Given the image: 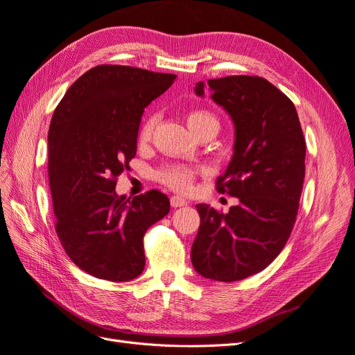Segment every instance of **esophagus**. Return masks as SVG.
<instances>
[{
  "label": "esophagus",
  "instance_id": "esophagus-1",
  "mask_svg": "<svg viewBox=\"0 0 355 355\" xmlns=\"http://www.w3.org/2000/svg\"><path fill=\"white\" fill-rule=\"evenodd\" d=\"M170 202H171V207H184L188 204V201L185 198H182L179 196H173L170 198Z\"/></svg>",
  "mask_w": 355,
  "mask_h": 355
}]
</instances>
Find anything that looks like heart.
Listing matches in <instances>:
<instances>
[{"mask_svg":"<svg viewBox=\"0 0 355 355\" xmlns=\"http://www.w3.org/2000/svg\"><path fill=\"white\" fill-rule=\"evenodd\" d=\"M157 123L155 115H149L145 118V121L139 127L137 141L141 144H146L149 139L153 137L154 128ZM187 123L189 130H196L197 127H201L204 124H211L218 127V121L214 120V116L206 111H194L187 116ZM197 175V170L194 167L184 166V164H167L164 167H159L155 171V179L159 184L167 185L168 188H173L179 192H188L192 188V182Z\"/></svg>","mask_w":355,"mask_h":355,"instance_id":"heart-1","label":"heart"}]
</instances>
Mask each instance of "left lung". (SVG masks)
Segmentation results:
<instances>
[{
	"instance_id": "left-lung-1",
	"label": "left lung",
	"mask_w": 355,
	"mask_h": 355,
	"mask_svg": "<svg viewBox=\"0 0 355 355\" xmlns=\"http://www.w3.org/2000/svg\"><path fill=\"white\" fill-rule=\"evenodd\" d=\"M235 125L234 155L216 189L240 200L228 213L197 204L191 261L216 282L261 272L280 254L295 227L305 179L306 144L293 102L262 77L231 75L197 83Z\"/></svg>"
}]
</instances>
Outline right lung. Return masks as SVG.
Masks as SVG:
<instances>
[{
    "label": "right lung",
    "instance_id": "add662e5",
    "mask_svg": "<svg viewBox=\"0 0 355 355\" xmlns=\"http://www.w3.org/2000/svg\"><path fill=\"white\" fill-rule=\"evenodd\" d=\"M175 73L123 65L89 69L63 96L49 128V180L56 234L71 261L108 282L145 268L144 235L170 211L157 189L133 200L115 192L136 155L139 124Z\"/></svg>",
    "mask_w": 355,
    "mask_h": 355
}]
</instances>
